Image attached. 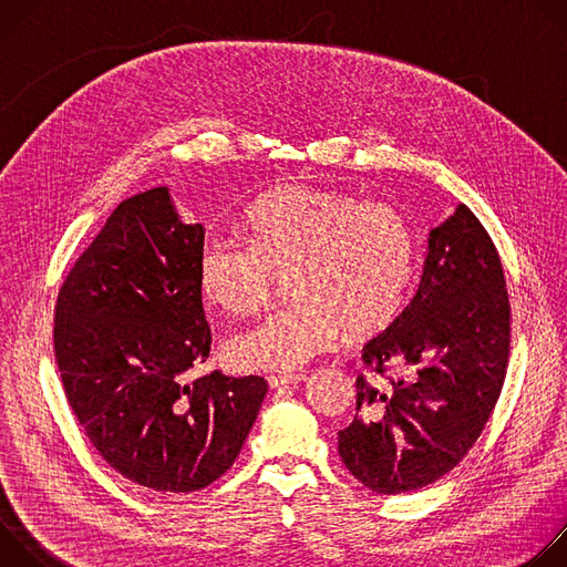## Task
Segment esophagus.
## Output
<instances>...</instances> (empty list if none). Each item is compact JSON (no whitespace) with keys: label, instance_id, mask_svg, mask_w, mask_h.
Masks as SVG:
<instances>
[{"label":"esophagus","instance_id":"1","mask_svg":"<svg viewBox=\"0 0 567 567\" xmlns=\"http://www.w3.org/2000/svg\"><path fill=\"white\" fill-rule=\"evenodd\" d=\"M307 379L305 372H289V374H271L267 377L269 385L271 388H280V385H296V383H302Z\"/></svg>","mask_w":567,"mask_h":567}]
</instances>
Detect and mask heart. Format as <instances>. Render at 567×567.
Wrapping results in <instances>:
<instances>
[{
	"mask_svg": "<svg viewBox=\"0 0 567 567\" xmlns=\"http://www.w3.org/2000/svg\"><path fill=\"white\" fill-rule=\"evenodd\" d=\"M241 230L247 241L206 239L197 260L202 293L226 311L251 313L289 274L293 298L228 339L226 357L241 370L300 368L346 330H383L406 302L415 237L388 202L285 184L247 208Z\"/></svg>",
	"mask_w": 567,
	"mask_h": 567,
	"instance_id": "b5f03b06",
	"label": "heart"
}]
</instances>
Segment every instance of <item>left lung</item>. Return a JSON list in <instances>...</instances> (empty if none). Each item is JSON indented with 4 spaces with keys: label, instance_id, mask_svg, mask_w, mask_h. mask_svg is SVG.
Instances as JSON below:
<instances>
[{
    "label": "left lung",
    "instance_id": "left-lung-1",
    "mask_svg": "<svg viewBox=\"0 0 567 567\" xmlns=\"http://www.w3.org/2000/svg\"><path fill=\"white\" fill-rule=\"evenodd\" d=\"M501 256L460 204L429 235L413 300L363 348L357 415L339 453L368 489L406 494L440 480L480 437L501 396L512 339ZM396 367L406 371L390 378Z\"/></svg>",
    "mask_w": 567,
    "mask_h": 567
}]
</instances>
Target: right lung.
<instances>
[{"instance_id":"add662e5","label":"right lung","mask_w":567,"mask_h":567,"mask_svg":"<svg viewBox=\"0 0 567 567\" xmlns=\"http://www.w3.org/2000/svg\"><path fill=\"white\" fill-rule=\"evenodd\" d=\"M204 226L179 219L168 188L116 206L69 269L53 348L69 406L101 457L154 492L190 494L221 477L245 444L262 377L210 372L197 260Z\"/></svg>"}]
</instances>
